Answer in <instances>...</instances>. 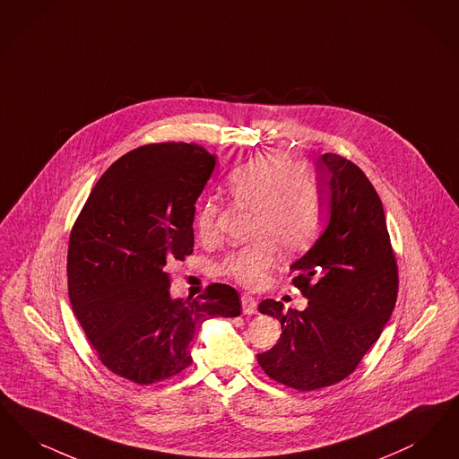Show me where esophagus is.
<instances>
[{
	"instance_id": "1",
	"label": "esophagus",
	"mask_w": 459,
	"mask_h": 459,
	"mask_svg": "<svg viewBox=\"0 0 459 459\" xmlns=\"http://www.w3.org/2000/svg\"><path fill=\"white\" fill-rule=\"evenodd\" d=\"M241 308H243V314H247V316L257 314V299L247 293L241 295Z\"/></svg>"
}]
</instances>
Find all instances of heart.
Here are the masks:
<instances>
[{
  "label": "heart",
  "mask_w": 459,
  "mask_h": 459,
  "mask_svg": "<svg viewBox=\"0 0 459 459\" xmlns=\"http://www.w3.org/2000/svg\"><path fill=\"white\" fill-rule=\"evenodd\" d=\"M230 199L252 209L248 237L252 241L230 252L220 264L221 274L245 288H257L265 271L282 254H297L316 238L322 222V199L314 171L282 152L259 154L235 168L224 183ZM220 205L205 200L195 228L202 239L216 237Z\"/></svg>",
  "instance_id": "heart-1"
}]
</instances>
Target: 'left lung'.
Returning <instances> with one entry per match:
<instances>
[{"label":"left lung","mask_w":459,"mask_h":459,"mask_svg":"<svg viewBox=\"0 0 459 459\" xmlns=\"http://www.w3.org/2000/svg\"><path fill=\"white\" fill-rule=\"evenodd\" d=\"M320 199L327 186L329 224L290 269L308 299L299 312L276 299L260 314L281 322V338L257 355L262 370L299 391L346 379L379 339L398 299V265L374 185L357 164L324 154L317 164ZM324 200V199H322Z\"/></svg>","instance_id":"8db88e82"}]
</instances>
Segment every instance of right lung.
Segmentation results:
<instances>
[{"instance_id": "obj_1", "label": "right lung", "mask_w": 459, "mask_h": 459, "mask_svg": "<svg viewBox=\"0 0 459 459\" xmlns=\"http://www.w3.org/2000/svg\"><path fill=\"white\" fill-rule=\"evenodd\" d=\"M216 156L185 142L149 143L113 162L92 188L68 243L74 314L102 365L149 385L192 365L204 320L237 317L235 288L171 299L166 265L194 252L195 202Z\"/></svg>"}]
</instances>
